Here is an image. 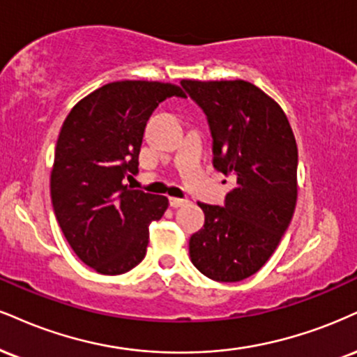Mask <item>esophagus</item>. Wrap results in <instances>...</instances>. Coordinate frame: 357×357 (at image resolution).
Listing matches in <instances>:
<instances>
[{
    "instance_id": "esophagus-1",
    "label": "esophagus",
    "mask_w": 357,
    "mask_h": 357,
    "mask_svg": "<svg viewBox=\"0 0 357 357\" xmlns=\"http://www.w3.org/2000/svg\"><path fill=\"white\" fill-rule=\"evenodd\" d=\"M188 204V199H181V197H169V206L171 208H181V206Z\"/></svg>"
}]
</instances>
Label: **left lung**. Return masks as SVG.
Segmentation results:
<instances>
[{"instance_id":"obj_1","label":"left lung","mask_w":357,"mask_h":357,"mask_svg":"<svg viewBox=\"0 0 357 357\" xmlns=\"http://www.w3.org/2000/svg\"><path fill=\"white\" fill-rule=\"evenodd\" d=\"M213 136V166L233 176L225 206L197 203L204 227L191 236L190 256L204 276L238 282L259 271L293 220L298 146L284 111L248 81L183 79Z\"/></svg>"}]
</instances>
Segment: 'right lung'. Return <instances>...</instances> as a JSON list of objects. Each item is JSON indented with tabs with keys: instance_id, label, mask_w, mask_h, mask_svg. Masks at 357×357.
I'll list each match as a JSON object with an SVG mask.
<instances>
[{
	"instance_id": "right-lung-1",
	"label": "right lung",
	"mask_w": 357,
	"mask_h": 357,
	"mask_svg": "<svg viewBox=\"0 0 357 357\" xmlns=\"http://www.w3.org/2000/svg\"><path fill=\"white\" fill-rule=\"evenodd\" d=\"M179 86L116 81L81 100L64 119L54 149L51 201L76 256L108 276L144 259L149 225L161 220L167 197L131 190L149 116Z\"/></svg>"
}]
</instances>
